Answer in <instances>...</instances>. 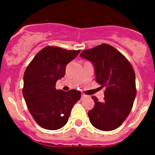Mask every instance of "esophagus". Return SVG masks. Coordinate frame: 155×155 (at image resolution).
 Returning a JSON list of instances; mask_svg holds the SVG:
<instances>
[{"instance_id":"esophagus-1","label":"esophagus","mask_w":155,"mask_h":155,"mask_svg":"<svg viewBox=\"0 0 155 155\" xmlns=\"http://www.w3.org/2000/svg\"><path fill=\"white\" fill-rule=\"evenodd\" d=\"M87 98V95L86 94H84V93H82L81 94V99H84V98Z\"/></svg>"}]
</instances>
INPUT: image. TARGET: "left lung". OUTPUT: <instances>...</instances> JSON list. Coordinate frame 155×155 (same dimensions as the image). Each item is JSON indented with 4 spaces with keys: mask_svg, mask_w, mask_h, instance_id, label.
Segmentation results:
<instances>
[{
    "mask_svg": "<svg viewBox=\"0 0 155 155\" xmlns=\"http://www.w3.org/2000/svg\"><path fill=\"white\" fill-rule=\"evenodd\" d=\"M81 57L92 63L96 82L105 88L103 102L92 96L94 106L87 113L90 122L100 130H113L133 107L137 94L134 68L120 52L105 43L84 50Z\"/></svg>",
    "mask_w": 155,
    "mask_h": 155,
    "instance_id": "obj_1",
    "label": "left lung"
}]
</instances>
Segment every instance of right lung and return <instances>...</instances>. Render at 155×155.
<instances>
[{"label":"right lung","instance_id":"add662e5","mask_svg":"<svg viewBox=\"0 0 155 155\" xmlns=\"http://www.w3.org/2000/svg\"><path fill=\"white\" fill-rule=\"evenodd\" d=\"M79 53L48 46L37 53L25 71L23 96L31 116L42 128L55 130L64 127L80 100L78 90L64 91L55 87L57 80L65 74L67 64Z\"/></svg>","mask_w":155,"mask_h":155}]
</instances>
